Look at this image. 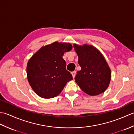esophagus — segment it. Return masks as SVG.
<instances>
[{"mask_svg": "<svg viewBox=\"0 0 134 134\" xmlns=\"http://www.w3.org/2000/svg\"><path fill=\"white\" fill-rule=\"evenodd\" d=\"M76 72L75 71H74L71 72V74L72 75L73 78H75V75H76Z\"/></svg>", "mask_w": 134, "mask_h": 134, "instance_id": "esophagus-1", "label": "esophagus"}]
</instances>
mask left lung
<instances>
[{
    "mask_svg": "<svg viewBox=\"0 0 134 134\" xmlns=\"http://www.w3.org/2000/svg\"><path fill=\"white\" fill-rule=\"evenodd\" d=\"M74 47L81 67L75 77L76 83L90 96L104 92L110 83L111 71L103 55L92 45L74 44Z\"/></svg>",
    "mask_w": 134,
    "mask_h": 134,
    "instance_id": "left-lung-1",
    "label": "left lung"
}]
</instances>
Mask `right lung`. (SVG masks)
Listing matches in <instances>:
<instances>
[{"label":"right lung","mask_w":134,"mask_h":134,"mask_svg":"<svg viewBox=\"0 0 134 134\" xmlns=\"http://www.w3.org/2000/svg\"><path fill=\"white\" fill-rule=\"evenodd\" d=\"M70 43L55 42L41 47L27 63L28 82L37 94L44 98L58 96L72 76L66 70L62 56L72 49Z\"/></svg>","instance_id":"obj_1"}]
</instances>
